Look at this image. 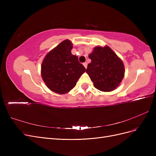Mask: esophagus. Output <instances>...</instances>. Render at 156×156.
<instances>
[{"instance_id":"esophagus-1","label":"esophagus","mask_w":156,"mask_h":156,"mask_svg":"<svg viewBox=\"0 0 156 156\" xmlns=\"http://www.w3.org/2000/svg\"><path fill=\"white\" fill-rule=\"evenodd\" d=\"M83 66H84V68H85L87 69V62L83 63Z\"/></svg>"}]
</instances>
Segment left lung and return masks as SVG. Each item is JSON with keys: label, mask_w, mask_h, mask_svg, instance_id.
<instances>
[{"label": "left lung", "mask_w": 156, "mask_h": 156, "mask_svg": "<svg viewBox=\"0 0 156 156\" xmlns=\"http://www.w3.org/2000/svg\"><path fill=\"white\" fill-rule=\"evenodd\" d=\"M88 57L91 62L87 73L94 87L102 92H111L120 85L124 77V65L109 47H95Z\"/></svg>", "instance_id": "1"}]
</instances>
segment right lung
<instances>
[{"label":"right lung","instance_id":"1","mask_svg":"<svg viewBox=\"0 0 156 156\" xmlns=\"http://www.w3.org/2000/svg\"><path fill=\"white\" fill-rule=\"evenodd\" d=\"M73 44L69 40L61 42L50 51L41 66L42 79L51 91L64 94L72 90L86 69L78 57L72 54Z\"/></svg>","mask_w":156,"mask_h":156}]
</instances>
